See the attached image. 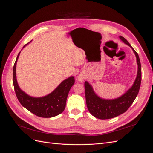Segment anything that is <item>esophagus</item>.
Segmentation results:
<instances>
[{
	"label": "esophagus",
	"instance_id": "obj_1",
	"mask_svg": "<svg viewBox=\"0 0 153 153\" xmlns=\"http://www.w3.org/2000/svg\"><path fill=\"white\" fill-rule=\"evenodd\" d=\"M78 80H79L80 82H82V81H84V78L82 77V76H79V77H78Z\"/></svg>",
	"mask_w": 153,
	"mask_h": 153
}]
</instances>
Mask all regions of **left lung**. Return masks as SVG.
I'll list each match as a JSON object with an SVG mask.
<instances>
[{
	"mask_svg": "<svg viewBox=\"0 0 153 153\" xmlns=\"http://www.w3.org/2000/svg\"><path fill=\"white\" fill-rule=\"evenodd\" d=\"M124 43L130 47L135 53L138 64L137 76L132 87L126 93L119 98L114 100H105L97 96L92 86L87 82H85V100L87 108L94 117L100 119H108L117 117L124 113L133 103L140 89L142 71L139 57L128 41L123 36H119Z\"/></svg>",
	"mask_w": 153,
	"mask_h": 153,
	"instance_id": "8db88e82",
	"label": "left lung"
}]
</instances>
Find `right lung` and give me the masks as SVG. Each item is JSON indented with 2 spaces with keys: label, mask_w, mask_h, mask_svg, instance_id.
<instances>
[{
  "label": "right lung",
  "mask_w": 153,
  "mask_h": 153,
  "mask_svg": "<svg viewBox=\"0 0 153 153\" xmlns=\"http://www.w3.org/2000/svg\"><path fill=\"white\" fill-rule=\"evenodd\" d=\"M20 53V52L18 53L14 64L13 77L14 89L18 101L27 110L40 117L50 118L61 114L65 109L69 91L75 84V78L70 76L64 80L53 92L47 96L41 98L31 97L20 89L16 81V66Z\"/></svg>",
  "instance_id": "add662e5"
}]
</instances>
